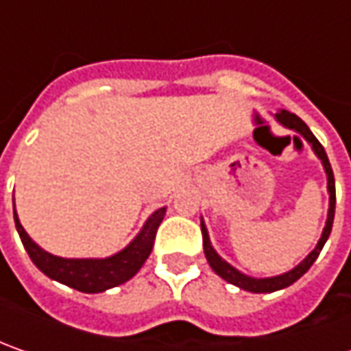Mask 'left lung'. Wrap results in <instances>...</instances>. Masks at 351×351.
<instances>
[{
	"label": "left lung",
	"mask_w": 351,
	"mask_h": 351,
	"mask_svg": "<svg viewBox=\"0 0 351 351\" xmlns=\"http://www.w3.org/2000/svg\"><path fill=\"white\" fill-rule=\"evenodd\" d=\"M276 121L279 125H283L285 128H289V130H295V132H299L301 136H303L304 141L311 144V148H313V152L317 154V158L322 162V168L326 171V187H328V217H326V224H324V228H322V234H320V240H318V244L315 246V250L304 258L303 262L299 263V265H295L293 269L289 271H285V274H281V276H274V277H252L246 276V274H242V271H238L234 265H230V263L223 260L219 254H217V250L213 248V244H210V238L209 232H207V226L205 223L201 221V232H203V250H205V258H207V262L213 267V271L217 274V276H221L224 281H228V283H232L236 287H240V289L250 291V293H274V291L279 289H285V287H289L293 285L299 277H303L308 269H311V265L317 262L318 254H320V250L322 246L326 244V240H328V236H330L332 230V223H334V209H336V187H334V173H332L330 168V162H328V156L324 152V148H322V144L317 141V136L311 132V128L304 125L303 121L299 119V117L295 115V113H289V111H285V109H281L279 113H276Z\"/></svg>",
	"instance_id": "obj_1"
}]
</instances>
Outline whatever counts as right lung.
<instances>
[{
    "mask_svg": "<svg viewBox=\"0 0 351 351\" xmlns=\"http://www.w3.org/2000/svg\"><path fill=\"white\" fill-rule=\"evenodd\" d=\"M164 215L166 207L154 210L144 223L141 232L132 238V242L109 258H60L40 248L25 232L23 224L19 223L17 210H13L21 242L34 265L50 279L82 293H103L136 276L152 252L156 232L160 223L164 221Z\"/></svg>",
    "mask_w": 351,
    "mask_h": 351,
    "instance_id": "obj_1",
    "label": "right lung"
}]
</instances>
